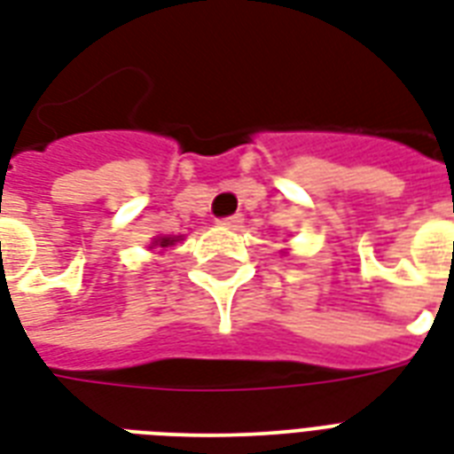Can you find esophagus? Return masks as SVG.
Masks as SVG:
<instances>
[{
    "label": "esophagus",
    "mask_w": 454,
    "mask_h": 454,
    "mask_svg": "<svg viewBox=\"0 0 454 454\" xmlns=\"http://www.w3.org/2000/svg\"><path fill=\"white\" fill-rule=\"evenodd\" d=\"M219 223L223 228H238L242 223V214H233V216H223V219H219Z\"/></svg>",
    "instance_id": "obj_1"
}]
</instances>
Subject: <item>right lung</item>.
<instances>
[{
	"label": "right lung",
	"mask_w": 454,
	"mask_h": 454,
	"mask_svg": "<svg viewBox=\"0 0 454 454\" xmlns=\"http://www.w3.org/2000/svg\"><path fill=\"white\" fill-rule=\"evenodd\" d=\"M176 240H178V238H159L157 245L159 247H168V245H173Z\"/></svg>",
	"instance_id": "right-lung-1"
}]
</instances>
